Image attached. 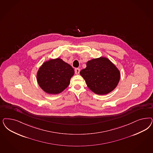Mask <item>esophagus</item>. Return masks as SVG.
<instances>
[{"mask_svg": "<svg viewBox=\"0 0 153 153\" xmlns=\"http://www.w3.org/2000/svg\"><path fill=\"white\" fill-rule=\"evenodd\" d=\"M80 69L79 68H76V69H75V74H79L80 73Z\"/></svg>", "mask_w": 153, "mask_h": 153, "instance_id": "1", "label": "esophagus"}]
</instances>
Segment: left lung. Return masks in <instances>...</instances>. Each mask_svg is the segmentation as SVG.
Wrapping results in <instances>:
<instances>
[{
  "instance_id": "1",
  "label": "left lung",
  "mask_w": 153,
  "mask_h": 153,
  "mask_svg": "<svg viewBox=\"0 0 153 153\" xmlns=\"http://www.w3.org/2000/svg\"><path fill=\"white\" fill-rule=\"evenodd\" d=\"M86 65L80 74L89 89L94 94H106L117 87L120 78V72L107 57L102 56L91 59Z\"/></svg>"
}]
</instances>
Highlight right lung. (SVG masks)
I'll use <instances>...</instances> for the list:
<instances>
[{
	"label": "right lung",
	"instance_id": "obj_1",
	"mask_svg": "<svg viewBox=\"0 0 153 153\" xmlns=\"http://www.w3.org/2000/svg\"><path fill=\"white\" fill-rule=\"evenodd\" d=\"M74 70L60 58L45 61L36 73L38 85L49 94H57L66 88L74 75Z\"/></svg>",
	"mask_w": 153,
	"mask_h": 153
}]
</instances>
